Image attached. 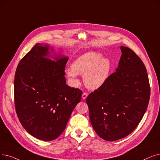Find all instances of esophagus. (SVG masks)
I'll list each match as a JSON object with an SVG mask.
<instances>
[{"label":"esophagus","mask_w":160,"mask_h":160,"mask_svg":"<svg viewBox=\"0 0 160 160\" xmlns=\"http://www.w3.org/2000/svg\"><path fill=\"white\" fill-rule=\"evenodd\" d=\"M88 93H86V92H84V93H83L82 95V99H86V97H88Z\"/></svg>","instance_id":"34e87169"}]
</instances>
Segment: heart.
I'll return each mask as SVG.
<instances>
[{
    "label": "heart",
    "instance_id": "1",
    "mask_svg": "<svg viewBox=\"0 0 160 160\" xmlns=\"http://www.w3.org/2000/svg\"><path fill=\"white\" fill-rule=\"evenodd\" d=\"M101 53L89 52L76 58L72 67L67 69V74L75 84H78L77 75H83L85 85L95 89L102 86L110 75L111 63L108 59L102 58Z\"/></svg>",
    "mask_w": 160,
    "mask_h": 160
}]
</instances>
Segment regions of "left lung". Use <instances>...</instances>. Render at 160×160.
<instances>
[{"mask_svg":"<svg viewBox=\"0 0 160 160\" xmlns=\"http://www.w3.org/2000/svg\"><path fill=\"white\" fill-rule=\"evenodd\" d=\"M116 72L86 98L89 119L101 138L114 141L134 131L147 109L150 87L145 65L130 48L121 46Z\"/></svg>","mask_w":160,"mask_h":160,"instance_id":"left-lung-1","label":"left lung"}]
</instances>
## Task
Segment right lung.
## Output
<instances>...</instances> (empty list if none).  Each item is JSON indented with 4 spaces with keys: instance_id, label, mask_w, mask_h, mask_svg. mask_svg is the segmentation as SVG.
<instances>
[{
    "instance_id": "1",
    "label": "right lung",
    "mask_w": 160,
    "mask_h": 160,
    "mask_svg": "<svg viewBox=\"0 0 160 160\" xmlns=\"http://www.w3.org/2000/svg\"><path fill=\"white\" fill-rule=\"evenodd\" d=\"M48 45L37 44L21 59L14 78V102L20 123L40 140L52 141L65 130L82 92L66 84L68 58H46Z\"/></svg>"
}]
</instances>
